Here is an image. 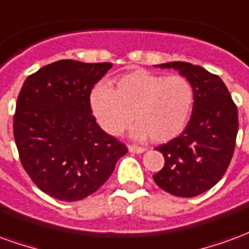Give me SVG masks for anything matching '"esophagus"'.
Segmentation results:
<instances>
[{
    "label": "esophagus",
    "mask_w": 249,
    "mask_h": 249,
    "mask_svg": "<svg viewBox=\"0 0 249 249\" xmlns=\"http://www.w3.org/2000/svg\"><path fill=\"white\" fill-rule=\"evenodd\" d=\"M128 151L132 152V153H144V152H145V148H141V146L136 145H128Z\"/></svg>",
    "instance_id": "obj_1"
}]
</instances>
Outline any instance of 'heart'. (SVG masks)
<instances>
[{"label": "heart", "instance_id": "b5f03b06", "mask_svg": "<svg viewBox=\"0 0 249 249\" xmlns=\"http://www.w3.org/2000/svg\"><path fill=\"white\" fill-rule=\"evenodd\" d=\"M89 105L108 135H121L133 117V139L167 142L185 129L195 107V89L187 77L137 69L116 78L113 88L97 84Z\"/></svg>", "mask_w": 249, "mask_h": 249}]
</instances>
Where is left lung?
I'll use <instances>...</instances> for the list:
<instances>
[{"label": "left lung", "mask_w": 249, "mask_h": 249, "mask_svg": "<svg viewBox=\"0 0 249 249\" xmlns=\"http://www.w3.org/2000/svg\"><path fill=\"white\" fill-rule=\"evenodd\" d=\"M157 66L187 77L195 89V107L183 133L156 148L165 164L153 180L171 195L193 197L219 183L230 165L239 129L237 108L223 80L201 66L183 61Z\"/></svg>", "instance_id": "8db88e82"}]
</instances>
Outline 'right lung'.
Instances as JSON below:
<instances>
[{
  "label": "right lung",
  "mask_w": 249,
  "mask_h": 249,
  "mask_svg": "<svg viewBox=\"0 0 249 249\" xmlns=\"http://www.w3.org/2000/svg\"><path fill=\"white\" fill-rule=\"evenodd\" d=\"M110 62L60 60L25 80L17 98L13 133L19 160L42 192L77 201L101 187L128 152L105 133L89 96Z\"/></svg>",
  "instance_id": "1"
}]
</instances>
